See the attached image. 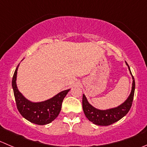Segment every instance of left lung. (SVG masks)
<instances>
[{
	"mask_svg": "<svg viewBox=\"0 0 147 147\" xmlns=\"http://www.w3.org/2000/svg\"><path fill=\"white\" fill-rule=\"evenodd\" d=\"M129 67V65L126 63ZM129 69H130L129 67ZM131 72V70H130ZM133 77V76H132ZM133 84H132V90L130 95L128 99L123 103L116 108L101 111L92 107L87 100L85 95L82 96V108L85 116L90 121L92 122L98 126H109L115 122L118 121L121 119L126 116L129 111L132 105V102L134 100L135 90V81L133 77Z\"/></svg>",
	"mask_w": 147,
	"mask_h": 147,
	"instance_id": "8db88e82",
	"label": "left lung"
}]
</instances>
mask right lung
Listing matches in <instances>:
<instances>
[{
	"label": "right lung",
	"instance_id": "obj_1",
	"mask_svg": "<svg viewBox=\"0 0 147 147\" xmlns=\"http://www.w3.org/2000/svg\"><path fill=\"white\" fill-rule=\"evenodd\" d=\"M18 65L14 72L12 79V87L18 111L23 117L35 124L45 125L51 123L59 115L62 101L69 89L62 91L47 100L40 102H31L26 99L17 88L16 80Z\"/></svg>",
	"mask_w": 147,
	"mask_h": 147
}]
</instances>
